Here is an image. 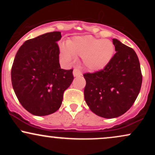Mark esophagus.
<instances>
[{"label":"esophagus","instance_id":"esophagus-1","mask_svg":"<svg viewBox=\"0 0 155 155\" xmlns=\"http://www.w3.org/2000/svg\"><path fill=\"white\" fill-rule=\"evenodd\" d=\"M73 74H74V76H81V71H80L79 68H74Z\"/></svg>","mask_w":155,"mask_h":155}]
</instances>
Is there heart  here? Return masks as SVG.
I'll return each instance as SVG.
<instances>
[{"mask_svg":"<svg viewBox=\"0 0 155 155\" xmlns=\"http://www.w3.org/2000/svg\"><path fill=\"white\" fill-rule=\"evenodd\" d=\"M60 51L63 59L68 62L75 60L76 57H82L84 66L92 71H97L111 62L115 47L110 40L87 35L74 37L68 41L67 46L61 44Z\"/></svg>","mask_w":155,"mask_h":155,"instance_id":"b5f03b06","label":"heart"}]
</instances>
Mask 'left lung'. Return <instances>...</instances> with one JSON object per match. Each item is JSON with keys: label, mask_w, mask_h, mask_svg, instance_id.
Listing matches in <instances>:
<instances>
[{"label": "left lung", "mask_w": 155, "mask_h": 155, "mask_svg": "<svg viewBox=\"0 0 155 155\" xmlns=\"http://www.w3.org/2000/svg\"><path fill=\"white\" fill-rule=\"evenodd\" d=\"M117 52L102 70L84 74V99L97 116L115 118L124 114L136 100L142 84L138 58L132 48L114 38Z\"/></svg>", "instance_id": "1"}]
</instances>
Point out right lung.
Wrapping results in <instances>:
<instances>
[{
    "label": "right lung",
    "mask_w": 155,
    "mask_h": 155,
    "mask_svg": "<svg viewBox=\"0 0 155 155\" xmlns=\"http://www.w3.org/2000/svg\"><path fill=\"white\" fill-rule=\"evenodd\" d=\"M54 31L27 40L17 51L12 67V83L21 105L35 116H46L59 109L63 93L74 80L73 69L64 70L59 63Z\"/></svg>",
    "instance_id": "obj_1"
}]
</instances>
